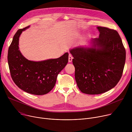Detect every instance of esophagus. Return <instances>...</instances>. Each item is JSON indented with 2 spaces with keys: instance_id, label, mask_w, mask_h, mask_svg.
Masks as SVG:
<instances>
[{
  "instance_id": "1",
  "label": "esophagus",
  "mask_w": 132,
  "mask_h": 132,
  "mask_svg": "<svg viewBox=\"0 0 132 132\" xmlns=\"http://www.w3.org/2000/svg\"><path fill=\"white\" fill-rule=\"evenodd\" d=\"M73 56L71 54H69V56H68V62L69 63H71L72 62V60H73Z\"/></svg>"
}]
</instances>
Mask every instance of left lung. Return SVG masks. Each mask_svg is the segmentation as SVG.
<instances>
[{"mask_svg":"<svg viewBox=\"0 0 132 132\" xmlns=\"http://www.w3.org/2000/svg\"><path fill=\"white\" fill-rule=\"evenodd\" d=\"M97 29L100 36L92 40L93 48L77 47L70 51L77 86L82 93L89 95L100 94L114 87L122 77L126 59L118 32L105 27Z\"/></svg>","mask_w":132,"mask_h":132,"instance_id":"obj_1","label":"left lung"}]
</instances>
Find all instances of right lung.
<instances>
[{
    "label": "right lung",
    "mask_w": 132,
    "mask_h": 132,
    "mask_svg": "<svg viewBox=\"0 0 132 132\" xmlns=\"http://www.w3.org/2000/svg\"><path fill=\"white\" fill-rule=\"evenodd\" d=\"M29 27L18 29L9 46L8 63L10 73L21 89L33 95H44L54 88L58 74L68 63V53L42 62L28 61L20 52L18 42L22 31Z\"/></svg>",
    "instance_id": "obj_1"
}]
</instances>
